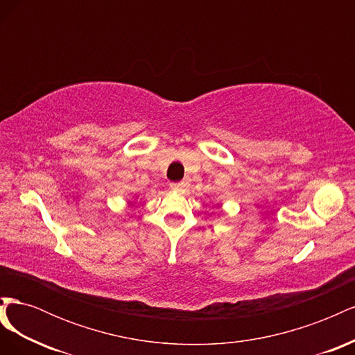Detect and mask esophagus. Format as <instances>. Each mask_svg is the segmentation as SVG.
I'll use <instances>...</instances> for the list:
<instances>
[{"instance_id":"1","label":"esophagus","mask_w":355,"mask_h":355,"mask_svg":"<svg viewBox=\"0 0 355 355\" xmlns=\"http://www.w3.org/2000/svg\"><path fill=\"white\" fill-rule=\"evenodd\" d=\"M170 188L173 191H182V189H184V184H182V182H171Z\"/></svg>"}]
</instances>
